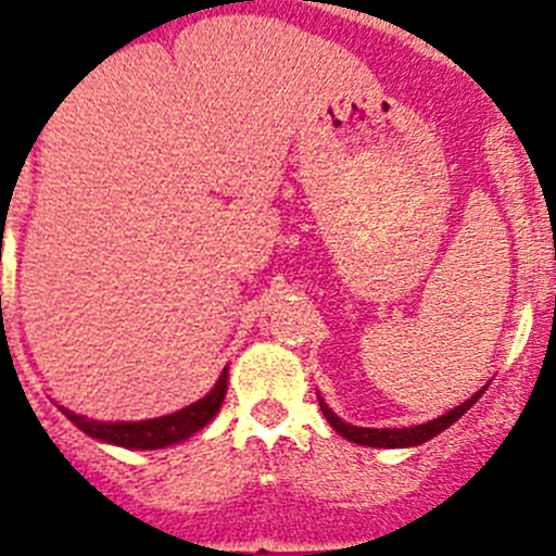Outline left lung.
Masks as SVG:
<instances>
[{
    "label": "left lung",
    "mask_w": 556,
    "mask_h": 556,
    "mask_svg": "<svg viewBox=\"0 0 556 556\" xmlns=\"http://www.w3.org/2000/svg\"><path fill=\"white\" fill-rule=\"evenodd\" d=\"M482 392H485V387H482L480 392H475V395H471L466 403H460V406L444 412L442 417L428 419V422H422V425H412V428H356V425H351V422H342V419L337 417L329 406H326V401L320 395H318V403H320V412H324V417L329 419V425L342 435V439H349V442H354V444H365V447L395 450V447H417V444L430 442L433 435H439L442 430H447L450 425L458 422V419L464 417L471 406H475L477 397H480Z\"/></svg>",
    "instance_id": "1"
}]
</instances>
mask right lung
<instances>
[{"label":"right lung","instance_id":"add662e5","mask_svg":"<svg viewBox=\"0 0 556 556\" xmlns=\"http://www.w3.org/2000/svg\"><path fill=\"white\" fill-rule=\"evenodd\" d=\"M227 392V367L222 370L219 381L214 383V389L207 392L205 397H200L191 406L180 408V412L167 414V417L155 419H139V422H103V419H87L81 414L67 412L65 406H60V412L65 414L81 433H87L90 439L98 442L114 444V447L126 450H161L173 447V444L186 442L197 430L205 428L211 419L219 414L222 403H225Z\"/></svg>","mask_w":556,"mask_h":556}]
</instances>
